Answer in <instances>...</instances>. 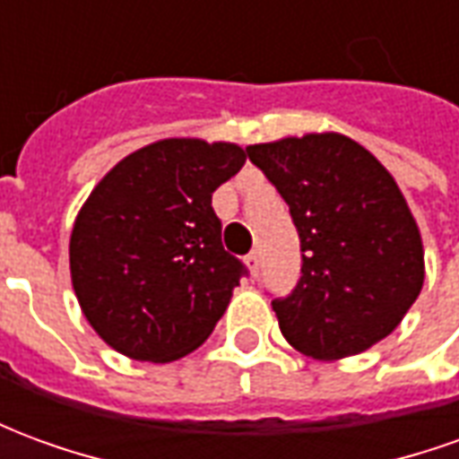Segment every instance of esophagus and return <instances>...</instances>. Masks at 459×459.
Wrapping results in <instances>:
<instances>
[{
    "mask_svg": "<svg viewBox=\"0 0 459 459\" xmlns=\"http://www.w3.org/2000/svg\"><path fill=\"white\" fill-rule=\"evenodd\" d=\"M246 265H248L250 275L255 278V275H258V270H260V255H258V253H250L248 258H246Z\"/></svg>",
    "mask_w": 459,
    "mask_h": 459,
    "instance_id": "obj_1",
    "label": "esophagus"
}]
</instances>
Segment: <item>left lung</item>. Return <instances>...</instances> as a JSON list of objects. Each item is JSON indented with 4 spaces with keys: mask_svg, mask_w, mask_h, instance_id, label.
Masks as SVG:
<instances>
[{
    "mask_svg": "<svg viewBox=\"0 0 459 459\" xmlns=\"http://www.w3.org/2000/svg\"><path fill=\"white\" fill-rule=\"evenodd\" d=\"M288 201L302 246V278L273 299L280 332L299 354L337 361L388 337L425 280L420 229L371 152L339 132L246 147Z\"/></svg>",
    "mask_w": 459,
    "mask_h": 459,
    "instance_id": "left-lung-1",
    "label": "left lung"
}]
</instances>
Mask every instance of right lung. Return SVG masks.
I'll use <instances>...</instances> for the list:
<instances>
[{
	"mask_svg": "<svg viewBox=\"0 0 459 459\" xmlns=\"http://www.w3.org/2000/svg\"><path fill=\"white\" fill-rule=\"evenodd\" d=\"M243 164L233 142L167 137L95 184L71 230V282L115 351L167 364L209 339L243 275L223 250L211 194Z\"/></svg>",
	"mask_w": 459,
	"mask_h": 459,
	"instance_id": "add662e5",
	"label": "right lung"
}]
</instances>
